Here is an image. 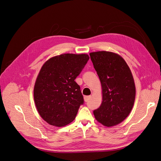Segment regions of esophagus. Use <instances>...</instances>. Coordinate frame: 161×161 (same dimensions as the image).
<instances>
[{"label": "esophagus", "mask_w": 161, "mask_h": 161, "mask_svg": "<svg viewBox=\"0 0 161 161\" xmlns=\"http://www.w3.org/2000/svg\"><path fill=\"white\" fill-rule=\"evenodd\" d=\"M91 98V96H85L84 97V100L85 102H87Z\"/></svg>", "instance_id": "esophagus-1"}]
</instances>
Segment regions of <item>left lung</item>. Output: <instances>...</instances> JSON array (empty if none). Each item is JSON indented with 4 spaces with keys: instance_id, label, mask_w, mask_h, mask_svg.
<instances>
[{
    "instance_id": "8db88e82",
    "label": "left lung",
    "mask_w": 161,
    "mask_h": 161,
    "mask_svg": "<svg viewBox=\"0 0 161 161\" xmlns=\"http://www.w3.org/2000/svg\"><path fill=\"white\" fill-rule=\"evenodd\" d=\"M101 81L103 101L93 111L95 119L107 127L120 124L133 108L136 96L134 78L124 58L115 53H89Z\"/></svg>"
}]
</instances>
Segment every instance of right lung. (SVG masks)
<instances>
[{
	"label": "right lung",
	"instance_id": "add662e5",
	"mask_svg": "<svg viewBox=\"0 0 161 161\" xmlns=\"http://www.w3.org/2000/svg\"><path fill=\"white\" fill-rule=\"evenodd\" d=\"M89 60L85 53H64L50 58L42 66L33 96L38 113L47 123L62 127L75 119L84 99L75 80Z\"/></svg>",
	"mask_w": 161,
	"mask_h": 161
}]
</instances>
